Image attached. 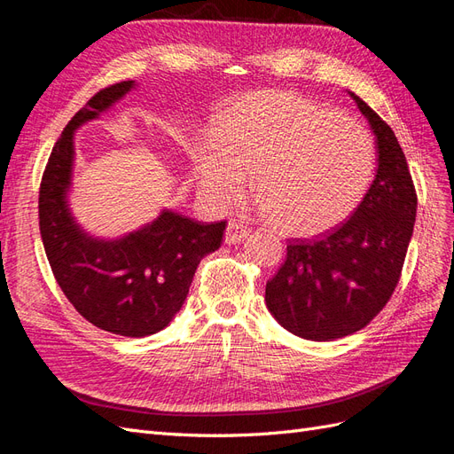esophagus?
Returning <instances> with one entry per match:
<instances>
[{"instance_id": "obj_1", "label": "esophagus", "mask_w": 454, "mask_h": 454, "mask_svg": "<svg viewBox=\"0 0 454 454\" xmlns=\"http://www.w3.org/2000/svg\"><path fill=\"white\" fill-rule=\"evenodd\" d=\"M250 235V231L246 229L242 223L239 222H229L227 231H225V244H240L246 237Z\"/></svg>"}]
</instances>
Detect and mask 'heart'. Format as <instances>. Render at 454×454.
<instances>
[{
    "instance_id": "b5f03b06",
    "label": "heart",
    "mask_w": 454,
    "mask_h": 454,
    "mask_svg": "<svg viewBox=\"0 0 454 454\" xmlns=\"http://www.w3.org/2000/svg\"><path fill=\"white\" fill-rule=\"evenodd\" d=\"M200 195L237 200L252 172L254 193L287 235L312 237L352 214L375 167L371 134L303 96L261 90L231 102L195 147Z\"/></svg>"
}]
</instances>
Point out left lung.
<instances>
[{
	"instance_id": "8db88e82",
	"label": "left lung",
	"mask_w": 454,
	"mask_h": 454,
	"mask_svg": "<svg viewBox=\"0 0 454 454\" xmlns=\"http://www.w3.org/2000/svg\"><path fill=\"white\" fill-rule=\"evenodd\" d=\"M377 142V174L348 222L316 240H290L267 282V309L287 332L333 340L360 332L388 303L417 217V193L392 129L348 90Z\"/></svg>"
}]
</instances>
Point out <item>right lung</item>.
<instances>
[{"label":"right lung","mask_w":454,"mask_h":454,"mask_svg":"<svg viewBox=\"0 0 454 454\" xmlns=\"http://www.w3.org/2000/svg\"><path fill=\"white\" fill-rule=\"evenodd\" d=\"M134 81L96 92L67 122L39 187V231L54 278L92 325L122 337H147L180 312L204 255L223 240L225 222L200 223L172 210L129 235L104 240L79 227L67 204L74 172V134L98 119Z\"/></svg>","instance_id":"right-lung-1"}]
</instances>
